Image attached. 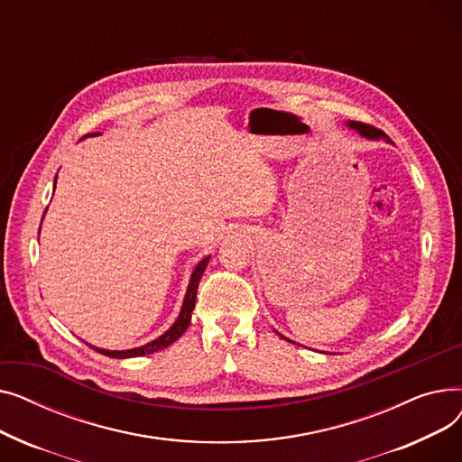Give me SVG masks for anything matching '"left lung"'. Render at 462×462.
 <instances>
[{
	"label": "left lung",
	"instance_id": "left-lung-1",
	"mask_svg": "<svg viewBox=\"0 0 462 462\" xmlns=\"http://www.w3.org/2000/svg\"><path fill=\"white\" fill-rule=\"evenodd\" d=\"M346 127H348V129H354L357 134H361L363 138H367V140H383V142H387V143H393L390 138H387V134L382 133L380 129H374V127L365 125V124H359V121H348ZM277 335H281V333L277 331ZM281 337L284 338V341H290V338H286L284 335H281ZM290 343H292V341H290Z\"/></svg>",
	"mask_w": 462,
	"mask_h": 462
}]
</instances>
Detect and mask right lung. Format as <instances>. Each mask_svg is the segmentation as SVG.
I'll use <instances>...</instances> for the list:
<instances>
[{
  "instance_id": "obj_1",
  "label": "right lung",
  "mask_w": 462,
  "mask_h": 462,
  "mask_svg": "<svg viewBox=\"0 0 462 462\" xmlns=\"http://www.w3.org/2000/svg\"><path fill=\"white\" fill-rule=\"evenodd\" d=\"M99 133H95L91 136H97ZM89 136V134H86ZM58 180V176H56ZM56 180H54V189H56ZM211 256H206L202 258L197 268L192 270V275H190V281H189V286H187V292H185V298H183V305H181V310L178 314L176 322L170 326L162 335H159L157 338H153V341L145 343L142 346H136V348H129V350H106V348H97L93 345H89L93 350H97L103 356H108V357H116V359H125V357H140V356H145V354H153L157 350H162L166 346H170L172 343H176L178 338L185 333V329L189 328L190 324V314H192V309H194V303H197V290H199V282L202 279V273L206 272L208 268V262H209Z\"/></svg>"
}]
</instances>
